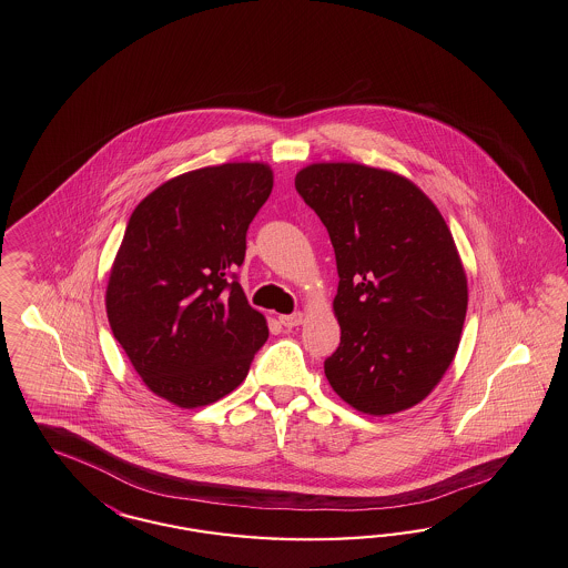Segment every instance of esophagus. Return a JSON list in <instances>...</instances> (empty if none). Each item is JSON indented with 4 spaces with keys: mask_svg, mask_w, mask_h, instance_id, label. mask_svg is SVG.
Masks as SVG:
<instances>
[{
    "mask_svg": "<svg viewBox=\"0 0 568 568\" xmlns=\"http://www.w3.org/2000/svg\"><path fill=\"white\" fill-rule=\"evenodd\" d=\"M302 321H304V315H302V313H294V315H281V317H278V323H281L283 327H287V329L302 325Z\"/></svg>",
    "mask_w": 568,
    "mask_h": 568,
    "instance_id": "34e87169",
    "label": "esophagus"
}]
</instances>
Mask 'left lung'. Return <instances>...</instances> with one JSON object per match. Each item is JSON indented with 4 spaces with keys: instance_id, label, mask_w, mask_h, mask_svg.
Masks as SVG:
<instances>
[{
    "instance_id": "1",
    "label": "left lung",
    "mask_w": 568,
    "mask_h": 568,
    "mask_svg": "<svg viewBox=\"0 0 568 568\" xmlns=\"http://www.w3.org/2000/svg\"><path fill=\"white\" fill-rule=\"evenodd\" d=\"M295 190L327 227L341 276L329 385L365 414L412 408L453 364L467 313L450 230L414 183L365 164H311Z\"/></svg>"
}]
</instances>
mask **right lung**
<instances>
[{"label": "right lung", "mask_w": 568, "mask_h": 568, "mask_svg": "<svg viewBox=\"0 0 568 568\" xmlns=\"http://www.w3.org/2000/svg\"><path fill=\"white\" fill-rule=\"evenodd\" d=\"M273 192L260 162H227L162 183L136 204L105 295L115 341L159 397L199 408L241 385L268 341L236 268Z\"/></svg>", "instance_id": "right-lung-1"}]
</instances>
